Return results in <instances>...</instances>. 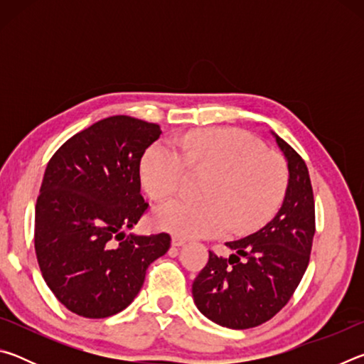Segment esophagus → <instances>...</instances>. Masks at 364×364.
Listing matches in <instances>:
<instances>
[{"label": "esophagus", "instance_id": "34e87169", "mask_svg": "<svg viewBox=\"0 0 364 364\" xmlns=\"http://www.w3.org/2000/svg\"><path fill=\"white\" fill-rule=\"evenodd\" d=\"M186 244V239L181 237V236H173L171 237V245H175V247H181V245Z\"/></svg>", "mask_w": 364, "mask_h": 364}]
</instances>
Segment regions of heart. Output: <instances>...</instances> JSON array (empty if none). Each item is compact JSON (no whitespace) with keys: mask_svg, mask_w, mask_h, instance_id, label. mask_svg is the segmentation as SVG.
I'll return each mask as SVG.
<instances>
[{"mask_svg":"<svg viewBox=\"0 0 364 364\" xmlns=\"http://www.w3.org/2000/svg\"><path fill=\"white\" fill-rule=\"evenodd\" d=\"M213 171L204 200L173 199L154 210V221L181 236H220L255 230L278 212L289 188L279 154L237 128H210L176 141H157L141 160V183L152 199L173 196L188 171Z\"/></svg>","mask_w":364,"mask_h":364,"instance_id":"obj_1","label":"heart"}]
</instances>
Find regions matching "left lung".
<instances>
[{"label":"left lung","instance_id":"left-lung-1","mask_svg":"<svg viewBox=\"0 0 364 364\" xmlns=\"http://www.w3.org/2000/svg\"><path fill=\"white\" fill-rule=\"evenodd\" d=\"M287 159L289 188L276 217L262 230L226 242L228 258L208 252L193 282L200 313L231 329L267 323L287 305L304 278L315 236V199L305 160L274 134Z\"/></svg>","mask_w":364,"mask_h":364}]
</instances>
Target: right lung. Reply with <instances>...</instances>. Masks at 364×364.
Returning a JSON list of instances; mask_svg holds the SVG:
<instances>
[{"label": "right lung", "instance_id": "right-lung-1", "mask_svg": "<svg viewBox=\"0 0 364 364\" xmlns=\"http://www.w3.org/2000/svg\"><path fill=\"white\" fill-rule=\"evenodd\" d=\"M160 127L114 115L54 152L35 207V252L43 279L67 310L107 318L132 304L146 269L170 249L167 232L134 236L149 204L139 164Z\"/></svg>", "mask_w": 364, "mask_h": 364}]
</instances>
